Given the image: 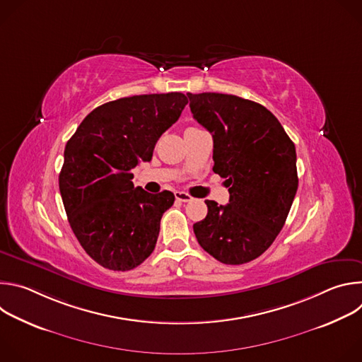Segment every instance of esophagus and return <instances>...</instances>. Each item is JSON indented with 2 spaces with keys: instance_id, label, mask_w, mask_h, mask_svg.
Returning <instances> with one entry per match:
<instances>
[{
  "instance_id": "1",
  "label": "esophagus",
  "mask_w": 362,
  "mask_h": 362,
  "mask_svg": "<svg viewBox=\"0 0 362 362\" xmlns=\"http://www.w3.org/2000/svg\"><path fill=\"white\" fill-rule=\"evenodd\" d=\"M175 196H176V200L183 202V203H186V202H190V200H192V196H190V194H187V193H185V192H176V193H175Z\"/></svg>"
}]
</instances>
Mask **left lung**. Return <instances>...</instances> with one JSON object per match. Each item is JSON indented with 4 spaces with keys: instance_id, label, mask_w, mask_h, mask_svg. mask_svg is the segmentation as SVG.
<instances>
[{
    "instance_id": "1",
    "label": "left lung",
    "mask_w": 362,
    "mask_h": 362,
    "mask_svg": "<svg viewBox=\"0 0 362 362\" xmlns=\"http://www.w3.org/2000/svg\"><path fill=\"white\" fill-rule=\"evenodd\" d=\"M193 119L214 137V172L226 179L229 203L206 200L193 225L199 245L226 265L261 256L285 225L298 189L295 144L259 103L232 94L187 93Z\"/></svg>"
}]
</instances>
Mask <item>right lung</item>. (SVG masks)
Wrapping results in <instances>:
<instances>
[{
	"label": "right lung",
	"mask_w": 362,
	"mask_h": 362,
	"mask_svg": "<svg viewBox=\"0 0 362 362\" xmlns=\"http://www.w3.org/2000/svg\"><path fill=\"white\" fill-rule=\"evenodd\" d=\"M187 105L182 93L141 94L94 109L64 148L59 186L70 226L103 268L130 271L156 246L160 219L175 194L134 187L133 169Z\"/></svg>",
	"instance_id": "obj_1"
}]
</instances>
